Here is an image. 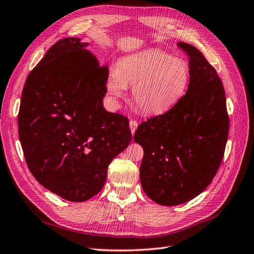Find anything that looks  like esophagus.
<instances>
[{
	"label": "esophagus",
	"instance_id": "1",
	"mask_svg": "<svg viewBox=\"0 0 254 254\" xmlns=\"http://www.w3.org/2000/svg\"><path fill=\"white\" fill-rule=\"evenodd\" d=\"M129 127H130V130H131V133L133 134L135 129L138 128V122L134 121V120H131L130 122H129Z\"/></svg>",
	"mask_w": 254,
	"mask_h": 254
}]
</instances>
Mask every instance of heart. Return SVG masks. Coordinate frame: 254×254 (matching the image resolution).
<instances>
[{"instance_id": "obj_1", "label": "heart", "mask_w": 254, "mask_h": 254, "mask_svg": "<svg viewBox=\"0 0 254 254\" xmlns=\"http://www.w3.org/2000/svg\"><path fill=\"white\" fill-rule=\"evenodd\" d=\"M190 80V65L158 49L123 58L107 79V90L117 101L131 85V97L142 112L162 114L181 100Z\"/></svg>"}]
</instances>
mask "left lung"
<instances>
[{
  "label": "left lung",
  "instance_id": "obj_1",
  "mask_svg": "<svg viewBox=\"0 0 254 254\" xmlns=\"http://www.w3.org/2000/svg\"><path fill=\"white\" fill-rule=\"evenodd\" d=\"M178 45L190 58L189 88L176 106L142 122L134 132L144 151L142 189L163 206L193 199L211 183L230 128L225 91L215 69L196 47L184 42Z\"/></svg>",
  "mask_w": 254,
  "mask_h": 254
}]
</instances>
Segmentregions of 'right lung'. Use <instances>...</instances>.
<instances>
[{
	"label": "right lung",
	"mask_w": 254,
	"mask_h": 254,
	"mask_svg": "<svg viewBox=\"0 0 254 254\" xmlns=\"http://www.w3.org/2000/svg\"><path fill=\"white\" fill-rule=\"evenodd\" d=\"M77 38L48 49L22 90L18 132L31 174L69 201H86L107 180L112 159L129 145L126 116L104 110L108 66Z\"/></svg>",
	"instance_id": "1"
}]
</instances>
